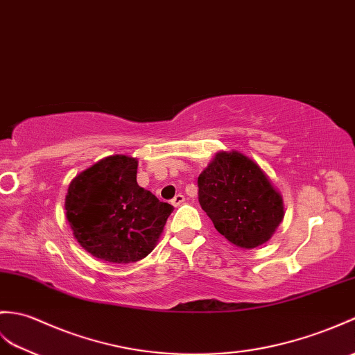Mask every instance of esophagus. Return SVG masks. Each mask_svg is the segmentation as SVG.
Segmentation results:
<instances>
[{
  "label": "esophagus",
  "instance_id": "esophagus-1",
  "mask_svg": "<svg viewBox=\"0 0 355 355\" xmlns=\"http://www.w3.org/2000/svg\"><path fill=\"white\" fill-rule=\"evenodd\" d=\"M184 202V195H181V193H177L174 198H172V201H171V204L174 205V207H178L180 204H183Z\"/></svg>",
  "mask_w": 355,
  "mask_h": 355
}]
</instances>
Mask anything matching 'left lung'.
Segmentation results:
<instances>
[{
	"instance_id": "obj_1",
	"label": "left lung",
	"mask_w": 355,
	"mask_h": 355,
	"mask_svg": "<svg viewBox=\"0 0 355 355\" xmlns=\"http://www.w3.org/2000/svg\"><path fill=\"white\" fill-rule=\"evenodd\" d=\"M198 200L218 232L245 250L268 242L284 215L265 172L237 151L216 154L201 172Z\"/></svg>"
}]
</instances>
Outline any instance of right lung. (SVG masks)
<instances>
[{
	"label": "right lung",
	"instance_id": "obj_1",
	"mask_svg": "<svg viewBox=\"0 0 355 355\" xmlns=\"http://www.w3.org/2000/svg\"><path fill=\"white\" fill-rule=\"evenodd\" d=\"M137 160L112 155L72 180L66 218L73 236L96 259L133 263L146 257L174 210L137 184Z\"/></svg>",
	"mask_w": 355,
	"mask_h": 355
}]
</instances>
